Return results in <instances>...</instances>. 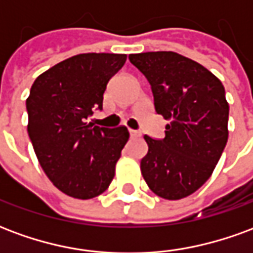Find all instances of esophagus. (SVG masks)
Returning <instances> with one entry per match:
<instances>
[{
  "instance_id": "esophagus-1",
  "label": "esophagus",
  "mask_w": 253,
  "mask_h": 253,
  "mask_svg": "<svg viewBox=\"0 0 253 253\" xmlns=\"http://www.w3.org/2000/svg\"><path fill=\"white\" fill-rule=\"evenodd\" d=\"M130 135H131L132 138H137L141 135V132L137 131V130H130Z\"/></svg>"
}]
</instances>
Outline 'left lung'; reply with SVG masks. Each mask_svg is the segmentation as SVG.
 <instances>
[{
    "instance_id": "1",
    "label": "left lung",
    "mask_w": 253,
    "mask_h": 253,
    "mask_svg": "<svg viewBox=\"0 0 253 253\" xmlns=\"http://www.w3.org/2000/svg\"><path fill=\"white\" fill-rule=\"evenodd\" d=\"M128 59L148 80L156 112L170 121L163 139L143 137L149 148L141 160L143 179L164 199L186 198L211 176L228 142L225 88L206 67L176 52H141Z\"/></svg>"
}]
</instances>
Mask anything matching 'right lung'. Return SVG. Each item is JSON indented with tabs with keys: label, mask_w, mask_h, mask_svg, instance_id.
I'll use <instances>...</instances> for the list:
<instances>
[{
	"label": "right lung",
	"mask_w": 253,
	"mask_h": 253,
	"mask_svg": "<svg viewBox=\"0 0 253 253\" xmlns=\"http://www.w3.org/2000/svg\"><path fill=\"white\" fill-rule=\"evenodd\" d=\"M125 54H80L36 78L27 99L28 135L52 184L77 199L103 194L115 176L128 141L126 127L86 123L103 110L107 84L126 62Z\"/></svg>",
	"instance_id": "obj_1"
}]
</instances>
